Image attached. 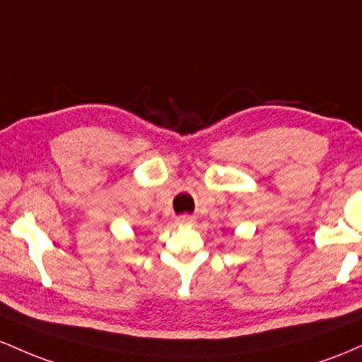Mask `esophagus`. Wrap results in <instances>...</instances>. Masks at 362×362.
<instances>
[{"label": "esophagus", "instance_id": "34e87169", "mask_svg": "<svg viewBox=\"0 0 362 362\" xmlns=\"http://www.w3.org/2000/svg\"><path fill=\"white\" fill-rule=\"evenodd\" d=\"M193 222V217H189V215H181L180 218H177V224L185 226V224H192Z\"/></svg>", "mask_w": 362, "mask_h": 362}]
</instances>
